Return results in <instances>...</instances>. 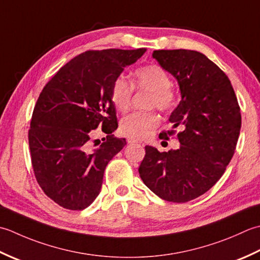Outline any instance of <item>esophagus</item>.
Segmentation results:
<instances>
[{
	"label": "esophagus",
	"instance_id": "esophagus-1",
	"mask_svg": "<svg viewBox=\"0 0 260 260\" xmlns=\"http://www.w3.org/2000/svg\"><path fill=\"white\" fill-rule=\"evenodd\" d=\"M128 144L129 145H135V144H139V142H138L137 140H134V139H129L128 140Z\"/></svg>",
	"mask_w": 260,
	"mask_h": 260
}]
</instances>
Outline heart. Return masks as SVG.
Masks as SVG:
<instances>
[{
	"label": "heart",
	"instance_id": "b5f03b06",
	"mask_svg": "<svg viewBox=\"0 0 260 260\" xmlns=\"http://www.w3.org/2000/svg\"><path fill=\"white\" fill-rule=\"evenodd\" d=\"M134 85L138 89L150 92V109L161 112L171 111L177 102V94L172 88V78L165 68L150 63L135 72ZM134 85L124 76L116 77L111 85V100L116 110L125 112L130 109L134 96ZM159 125V116L156 112H136L125 116L120 122V134L134 140H145L150 138Z\"/></svg>",
	"mask_w": 260,
	"mask_h": 260
}]
</instances>
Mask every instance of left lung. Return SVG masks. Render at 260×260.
<instances>
[{"label": "left lung", "mask_w": 260, "mask_h": 260, "mask_svg": "<svg viewBox=\"0 0 260 260\" xmlns=\"http://www.w3.org/2000/svg\"><path fill=\"white\" fill-rule=\"evenodd\" d=\"M152 57L177 79L182 101L169 121L179 148L167 152L146 146L139 174L160 199L185 203L213 186L234 157L241 128L240 107L230 79L195 50H155ZM175 130L162 131L169 139Z\"/></svg>", "instance_id": "obj_1"}]
</instances>
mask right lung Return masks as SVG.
<instances>
[{
	"label": "right lung",
	"instance_id": "right-lung-1",
	"mask_svg": "<svg viewBox=\"0 0 260 260\" xmlns=\"http://www.w3.org/2000/svg\"><path fill=\"white\" fill-rule=\"evenodd\" d=\"M145 52L146 48L82 52L41 91L28 134L31 164L44 193L63 209L81 211L93 203L105 167L125 146V139L112 135L118 119L111 85ZM98 126L108 135L103 143L91 139Z\"/></svg>",
	"mask_w": 260,
	"mask_h": 260
}]
</instances>
